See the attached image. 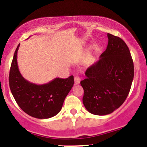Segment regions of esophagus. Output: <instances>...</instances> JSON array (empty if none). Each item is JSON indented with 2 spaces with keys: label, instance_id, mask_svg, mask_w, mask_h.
I'll list each match as a JSON object with an SVG mask.
<instances>
[{
  "label": "esophagus",
  "instance_id": "34e87169",
  "mask_svg": "<svg viewBox=\"0 0 147 147\" xmlns=\"http://www.w3.org/2000/svg\"><path fill=\"white\" fill-rule=\"evenodd\" d=\"M81 79L80 77H79L78 76H75V85H78L80 84Z\"/></svg>",
  "mask_w": 147,
  "mask_h": 147
}]
</instances>
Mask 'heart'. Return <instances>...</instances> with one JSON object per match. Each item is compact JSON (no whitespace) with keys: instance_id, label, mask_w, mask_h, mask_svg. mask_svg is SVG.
<instances>
[{"instance_id":"b5f03b06","label":"heart","mask_w":147,"mask_h":147,"mask_svg":"<svg viewBox=\"0 0 147 147\" xmlns=\"http://www.w3.org/2000/svg\"><path fill=\"white\" fill-rule=\"evenodd\" d=\"M90 57V55H89V56H88V57Z\"/></svg>"}]
</instances>
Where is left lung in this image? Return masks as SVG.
<instances>
[{"label": "left lung", "instance_id": "8db88e82", "mask_svg": "<svg viewBox=\"0 0 147 147\" xmlns=\"http://www.w3.org/2000/svg\"><path fill=\"white\" fill-rule=\"evenodd\" d=\"M109 43L99 61L88 67L84 88L86 110L97 115L110 114L126 100L134 77V65L129 49L119 37L108 34Z\"/></svg>", "mask_w": 147, "mask_h": 147}]
</instances>
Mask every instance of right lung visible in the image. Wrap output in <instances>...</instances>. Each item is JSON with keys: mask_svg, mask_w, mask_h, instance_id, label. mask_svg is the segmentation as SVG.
<instances>
[{"mask_svg": "<svg viewBox=\"0 0 147 147\" xmlns=\"http://www.w3.org/2000/svg\"><path fill=\"white\" fill-rule=\"evenodd\" d=\"M14 52L9 75L10 90L19 107L32 117L48 119L61 110L65 98L73 86V76L55 78L47 84H35L26 80L18 70L17 52Z\"/></svg>", "mask_w": 147, "mask_h": 147, "instance_id": "1", "label": "right lung"}]
</instances>
